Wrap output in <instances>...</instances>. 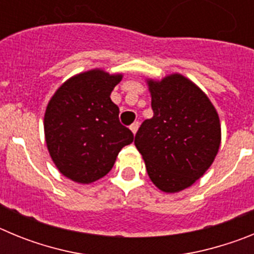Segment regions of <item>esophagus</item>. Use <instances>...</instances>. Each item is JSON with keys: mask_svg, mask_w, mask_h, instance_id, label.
I'll return each mask as SVG.
<instances>
[{"mask_svg": "<svg viewBox=\"0 0 254 254\" xmlns=\"http://www.w3.org/2000/svg\"><path fill=\"white\" fill-rule=\"evenodd\" d=\"M138 127H140V123H138V122H133L131 126H129V128H131V131L133 132V134H136Z\"/></svg>", "mask_w": 254, "mask_h": 254, "instance_id": "obj_1", "label": "esophagus"}]
</instances>
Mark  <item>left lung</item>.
<instances>
[{
	"mask_svg": "<svg viewBox=\"0 0 254 254\" xmlns=\"http://www.w3.org/2000/svg\"><path fill=\"white\" fill-rule=\"evenodd\" d=\"M154 116L138 128L134 145L159 190L179 192L203 176L219 151L220 121L214 105L182 75L149 81Z\"/></svg>",
	"mask_w": 254,
	"mask_h": 254,
	"instance_id": "1",
	"label": "left lung"
}]
</instances>
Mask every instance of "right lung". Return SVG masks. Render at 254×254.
<instances>
[{
  "label": "right lung",
  "instance_id": "add662e5",
  "mask_svg": "<svg viewBox=\"0 0 254 254\" xmlns=\"http://www.w3.org/2000/svg\"><path fill=\"white\" fill-rule=\"evenodd\" d=\"M122 75L91 69L69 78L56 91L44 116L46 142L64 176L91 183L113 168L117 155L133 141L120 122V108L111 99Z\"/></svg>",
  "mask_w": 254,
  "mask_h": 254
}]
</instances>
